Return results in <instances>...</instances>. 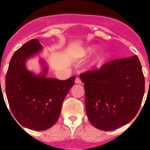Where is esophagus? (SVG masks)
Returning <instances> with one entry per match:
<instances>
[{
	"label": "esophagus",
	"instance_id": "1",
	"mask_svg": "<svg viewBox=\"0 0 150 150\" xmlns=\"http://www.w3.org/2000/svg\"><path fill=\"white\" fill-rule=\"evenodd\" d=\"M75 83H76V84H81V79H79V78H76V79H75Z\"/></svg>",
	"mask_w": 150,
	"mask_h": 150
}]
</instances>
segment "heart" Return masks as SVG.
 Returning <instances> with one entry per match:
<instances>
[{
    "instance_id": "b5f03b06",
    "label": "heart",
    "mask_w": 150,
    "mask_h": 150,
    "mask_svg": "<svg viewBox=\"0 0 150 150\" xmlns=\"http://www.w3.org/2000/svg\"><path fill=\"white\" fill-rule=\"evenodd\" d=\"M97 50H98V46H95V45H90V46L85 47V48L82 50V55H83V56H88V55H90L92 53H94ZM107 59V53H105V52H102L100 55H98V56L95 57V59H93V61L90 63L89 67H91V68L100 67V66L105 62L106 59Z\"/></svg>"
}]
</instances>
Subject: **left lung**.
<instances>
[{
  "mask_svg": "<svg viewBox=\"0 0 150 150\" xmlns=\"http://www.w3.org/2000/svg\"><path fill=\"white\" fill-rule=\"evenodd\" d=\"M79 76L84 83L86 114L94 127L112 131L137 115L145 89L137 55L111 61Z\"/></svg>",
  "mask_w": 150,
  "mask_h": 150,
  "instance_id": "8db88e82",
  "label": "left lung"
}]
</instances>
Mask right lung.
<instances>
[{
	"mask_svg": "<svg viewBox=\"0 0 150 150\" xmlns=\"http://www.w3.org/2000/svg\"><path fill=\"white\" fill-rule=\"evenodd\" d=\"M42 48L38 40L28 41L13 54L6 75V95L13 116L21 125L34 131L48 129L58 121L64 99L76 79L46 77L48 67L43 61L40 74L28 71L26 62Z\"/></svg>",
	"mask_w": 150,
	"mask_h": 150,
	"instance_id": "1",
	"label": "right lung"
}]
</instances>
